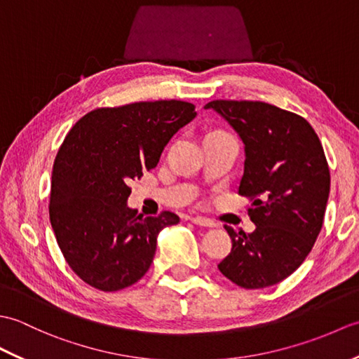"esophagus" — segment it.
<instances>
[{
  "label": "esophagus",
  "mask_w": 359,
  "mask_h": 359,
  "mask_svg": "<svg viewBox=\"0 0 359 359\" xmlns=\"http://www.w3.org/2000/svg\"><path fill=\"white\" fill-rule=\"evenodd\" d=\"M191 222H193V224H196V225H199V226H207V228H212V226H216V224L212 222L211 219H208V217H202V216L193 217V219H191Z\"/></svg>",
  "instance_id": "1"
}]
</instances>
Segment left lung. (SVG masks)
I'll use <instances>...</instances> for the list:
<instances>
[{
  "label": "left lung",
  "instance_id": "left-lung-1",
  "mask_svg": "<svg viewBox=\"0 0 359 359\" xmlns=\"http://www.w3.org/2000/svg\"><path fill=\"white\" fill-rule=\"evenodd\" d=\"M245 144L239 194L251 202L250 234L225 230L231 251L217 265L243 288H264L288 278L306 261L323 228L330 171L315 129L294 112L264 102L212 100Z\"/></svg>",
  "mask_w": 359,
  "mask_h": 359
}]
</instances>
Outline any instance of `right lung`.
<instances>
[{
  "mask_svg": "<svg viewBox=\"0 0 359 359\" xmlns=\"http://www.w3.org/2000/svg\"><path fill=\"white\" fill-rule=\"evenodd\" d=\"M196 114L182 100L137 102L97 108L67 133L52 168L49 219L66 262L90 287L135 284L154 259L157 234L179 224L171 211L143 217L128 208V184L156 168Z\"/></svg>",
  "mask_w": 359,
  "mask_h": 359,
  "instance_id": "right-lung-1",
  "label": "right lung"
}]
</instances>
